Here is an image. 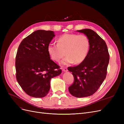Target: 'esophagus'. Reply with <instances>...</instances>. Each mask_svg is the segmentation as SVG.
I'll list each match as a JSON object with an SVG mask.
<instances>
[{"label": "esophagus", "mask_w": 124, "mask_h": 124, "mask_svg": "<svg viewBox=\"0 0 124 124\" xmlns=\"http://www.w3.org/2000/svg\"><path fill=\"white\" fill-rule=\"evenodd\" d=\"M62 71H64V72H67V71H68V69H67V67H63V68H62Z\"/></svg>", "instance_id": "obj_1"}]
</instances>
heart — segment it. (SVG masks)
I'll list each match as a JSON object with an SVG mask.
<instances>
[{
	"label": "heart",
	"instance_id": "obj_1",
	"mask_svg": "<svg viewBox=\"0 0 124 124\" xmlns=\"http://www.w3.org/2000/svg\"><path fill=\"white\" fill-rule=\"evenodd\" d=\"M57 44L50 43L47 46V52L54 61L59 62L65 53L67 56L61 62L67 65L74 62L78 64L87 57L90 43L87 36L84 35L65 33L58 37Z\"/></svg>",
	"mask_w": 124,
	"mask_h": 124
}]
</instances>
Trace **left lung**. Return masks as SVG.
Returning <instances> with one entry per match:
<instances>
[{"label": "left lung", "mask_w": 124, "mask_h": 124, "mask_svg": "<svg viewBox=\"0 0 124 124\" xmlns=\"http://www.w3.org/2000/svg\"><path fill=\"white\" fill-rule=\"evenodd\" d=\"M77 31L87 37L90 46L83 62L68 68L74 77L73 83L68 89L72 96L82 98L93 95L103 83L107 76L110 55L106 43L96 32L90 29Z\"/></svg>", "instance_id": "left-lung-1"}]
</instances>
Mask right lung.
I'll list each match as a JSON object with an SVG mask.
<instances>
[{
	"label": "right lung",
	"mask_w": 124,
	"mask_h": 124,
	"mask_svg": "<svg viewBox=\"0 0 124 124\" xmlns=\"http://www.w3.org/2000/svg\"><path fill=\"white\" fill-rule=\"evenodd\" d=\"M54 37L53 31L38 30L22 40L18 46L16 58V80L31 97L46 96L50 91L51 78L62 73L47 52L48 45Z\"/></svg>",
	"instance_id": "1"
}]
</instances>
